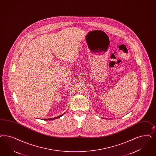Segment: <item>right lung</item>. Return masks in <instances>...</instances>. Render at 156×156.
Wrapping results in <instances>:
<instances>
[{
  "instance_id": "obj_1",
  "label": "right lung",
  "mask_w": 156,
  "mask_h": 156,
  "mask_svg": "<svg viewBox=\"0 0 156 156\" xmlns=\"http://www.w3.org/2000/svg\"><path fill=\"white\" fill-rule=\"evenodd\" d=\"M63 114H62V115H61L60 116H58V117H56V118H51V119H44V120H54V119H56L59 118L60 117H61L62 115H63Z\"/></svg>"
}]
</instances>
